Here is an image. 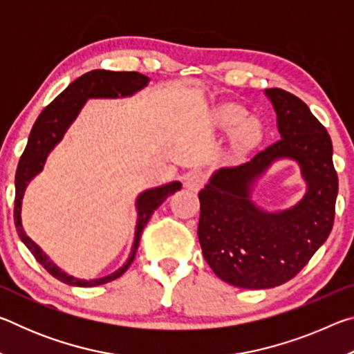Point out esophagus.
Here are the masks:
<instances>
[{"mask_svg": "<svg viewBox=\"0 0 354 354\" xmlns=\"http://www.w3.org/2000/svg\"><path fill=\"white\" fill-rule=\"evenodd\" d=\"M206 183V175L203 171H190L187 178H185L184 185L187 187L189 190H200L203 185Z\"/></svg>", "mask_w": 354, "mask_h": 354, "instance_id": "1", "label": "esophagus"}]
</instances>
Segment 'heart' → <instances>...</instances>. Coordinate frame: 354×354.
Segmentation results:
<instances>
[{"label": "heart", "instance_id": "obj_1", "mask_svg": "<svg viewBox=\"0 0 354 354\" xmlns=\"http://www.w3.org/2000/svg\"><path fill=\"white\" fill-rule=\"evenodd\" d=\"M243 118L245 111L242 107H237L234 104L221 106L220 109L215 111V123L223 129L236 128ZM259 124H257L254 120H245L237 129V139L241 140L243 145H251V143H254L259 139Z\"/></svg>", "mask_w": 354, "mask_h": 354}]
</instances>
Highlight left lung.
<instances>
[{"label":"left lung","instance_id":"1","mask_svg":"<svg viewBox=\"0 0 354 354\" xmlns=\"http://www.w3.org/2000/svg\"><path fill=\"white\" fill-rule=\"evenodd\" d=\"M281 139L248 162L223 167L198 194V239L209 267L242 289H270L306 266L334 223L339 181L326 128L306 103L283 88H266ZM297 160L308 184L304 200L281 213L250 201L255 179L278 158Z\"/></svg>","mask_w":354,"mask_h":354}]
</instances>
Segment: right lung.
Here are the masks:
<instances>
[{"label":"right lung","mask_w":354,"mask_h":354,"mask_svg":"<svg viewBox=\"0 0 354 354\" xmlns=\"http://www.w3.org/2000/svg\"><path fill=\"white\" fill-rule=\"evenodd\" d=\"M148 77L145 75L137 73V71H107V70H92L88 73L82 75L73 81L65 91L57 95L53 103L48 104L39 118L35 120L34 127L29 134L28 145L23 151L19 167L15 173V206H14V221L17 232L21 239V242L26 245L28 250L34 254L45 270L53 274L56 279L68 286H80V287H93L100 284L111 283L117 279L128 270L131 263L136 257V251L139 248V242L142 237V231L148 220L151 218L153 212L162 203L169 198L171 194L181 189V183L173 181L165 184L162 187H156L145 190L139 195L136 201L137 207V226H136V237L133 248L128 261L124 262L123 267H120L117 272H113L109 277L100 279H77L70 277L62 272L56 263L50 261L44 251L40 250L37 243H34L31 239L26 236L21 226V200L25 195V190L31 179L39 175L44 170L45 160L53 148L62 140L65 131L73 123L77 113L82 109L88 98H118V97H131V95L140 91L148 84Z\"/></svg>","instance_id":"add662e5"}]
</instances>
